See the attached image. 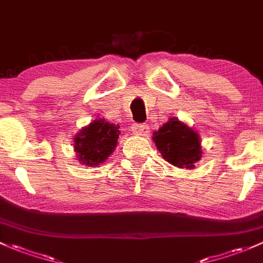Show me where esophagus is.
<instances>
[{
    "label": "esophagus",
    "mask_w": 263,
    "mask_h": 263,
    "mask_svg": "<svg viewBox=\"0 0 263 263\" xmlns=\"http://www.w3.org/2000/svg\"><path fill=\"white\" fill-rule=\"evenodd\" d=\"M132 131L136 135H139V136H145V135H147L150 132V128H148L147 124H135L132 127Z\"/></svg>",
    "instance_id": "obj_1"
}]
</instances>
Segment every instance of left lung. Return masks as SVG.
<instances>
[{
	"label": "left lung",
	"instance_id": "left-lung-1",
	"mask_svg": "<svg viewBox=\"0 0 263 263\" xmlns=\"http://www.w3.org/2000/svg\"><path fill=\"white\" fill-rule=\"evenodd\" d=\"M153 141L162 157L176 167L193 168L203 154L198 132L176 117L155 131Z\"/></svg>",
	"mask_w": 263,
	"mask_h": 263
}]
</instances>
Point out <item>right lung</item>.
Instances as JSON below:
<instances>
[{
  "instance_id": "right-lung-1",
  "label": "right lung",
  "mask_w": 263,
  "mask_h": 263,
  "mask_svg": "<svg viewBox=\"0 0 263 263\" xmlns=\"http://www.w3.org/2000/svg\"><path fill=\"white\" fill-rule=\"evenodd\" d=\"M120 126L104 118L93 120L74 137V151L78 161L85 166H98L106 161L117 146Z\"/></svg>"
}]
</instances>
